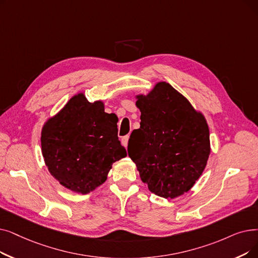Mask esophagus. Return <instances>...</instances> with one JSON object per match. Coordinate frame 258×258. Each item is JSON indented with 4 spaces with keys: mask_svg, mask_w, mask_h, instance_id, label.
Masks as SVG:
<instances>
[{
    "mask_svg": "<svg viewBox=\"0 0 258 258\" xmlns=\"http://www.w3.org/2000/svg\"><path fill=\"white\" fill-rule=\"evenodd\" d=\"M128 138H130V136H128V135H126V136H124V137H122V139H121V141H122V144L124 145L125 148L127 147V143H128Z\"/></svg>",
    "mask_w": 258,
    "mask_h": 258,
    "instance_id": "34e87169",
    "label": "esophagus"
}]
</instances>
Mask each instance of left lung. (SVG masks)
Here are the masks:
<instances>
[{
    "label": "left lung",
    "instance_id": "obj_1",
    "mask_svg": "<svg viewBox=\"0 0 258 258\" xmlns=\"http://www.w3.org/2000/svg\"><path fill=\"white\" fill-rule=\"evenodd\" d=\"M136 99L141 122L132 132L128 156L152 193L165 199L181 196L207 166L211 144L206 117L164 81Z\"/></svg>",
    "mask_w": 258,
    "mask_h": 258
}]
</instances>
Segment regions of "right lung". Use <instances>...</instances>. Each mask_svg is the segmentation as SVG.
<instances>
[{
    "mask_svg": "<svg viewBox=\"0 0 258 258\" xmlns=\"http://www.w3.org/2000/svg\"><path fill=\"white\" fill-rule=\"evenodd\" d=\"M118 119L104 111L102 100L73 96L41 131L44 162L59 183L88 194L103 184L114 162L126 157L118 139Z\"/></svg>",
    "mask_w": 258,
    "mask_h": 258,
    "instance_id": "1",
    "label": "right lung"
}]
</instances>
